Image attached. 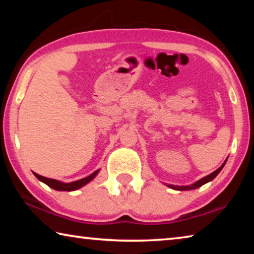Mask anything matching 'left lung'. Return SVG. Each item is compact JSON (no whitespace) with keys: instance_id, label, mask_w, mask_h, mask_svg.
Returning a JSON list of instances; mask_svg holds the SVG:
<instances>
[{"instance_id":"obj_1","label":"left lung","mask_w":254,"mask_h":254,"mask_svg":"<svg viewBox=\"0 0 254 254\" xmlns=\"http://www.w3.org/2000/svg\"><path fill=\"white\" fill-rule=\"evenodd\" d=\"M225 162H226V160H225V161H224V163H223V165L220 167V168L215 170L214 173H212V174L208 175V176H206V177H204V178L199 179L198 182H196L195 184L189 185V186H174V185H167V186L170 187V188H173V189H176V190H190V189H196V188H198V187L203 186V185H205L206 183L210 182V180H213L215 177H216V176H217L218 174H220V171L223 169V167H224Z\"/></svg>"}]
</instances>
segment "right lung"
I'll list each match as a JSON object with an SVG mask.
<instances>
[{
	"mask_svg": "<svg viewBox=\"0 0 254 254\" xmlns=\"http://www.w3.org/2000/svg\"><path fill=\"white\" fill-rule=\"evenodd\" d=\"M98 171L100 170H96L94 171L92 175L87 176V177H85L83 179H79V180H76V182H72V183H63V182H59V180H56V179H51V178H46L44 176H40L36 173H33L34 176L40 180V182L45 183L46 185H48L49 187L56 189V190H64V191H72V190H76V189H79L83 186H85L86 184H88L91 180H93L94 178L96 177V175L98 174Z\"/></svg>",
	"mask_w": 254,
	"mask_h": 254,
	"instance_id": "1",
	"label": "right lung"
}]
</instances>
